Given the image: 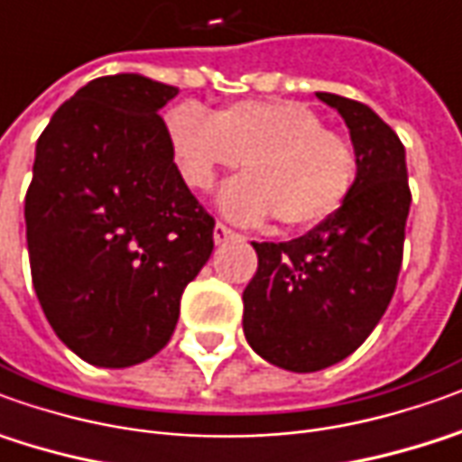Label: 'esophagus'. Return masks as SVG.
I'll return each mask as SVG.
<instances>
[{
  "mask_svg": "<svg viewBox=\"0 0 462 462\" xmlns=\"http://www.w3.org/2000/svg\"><path fill=\"white\" fill-rule=\"evenodd\" d=\"M234 238H238L234 228H228L226 224H216V228H213V241L216 244H226V241H234Z\"/></svg>",
  "mask_w": 462,
  "mask_h": 462,
  "instance_id": "34e87169",
  "label": "esophagus"
}]
</instances>
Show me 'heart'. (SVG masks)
<instances>
[{
	"mask_svg": "<svg viewBox=\"0 0 462 462\" xmlns=\"http://www.w3.org/2000/svg\"><path fill=\"white\" fill-rule=\"evenodd\" d=\"M168 135L193 189L208 190L218 171L244 161L246 178L221 193V206L246 224L269 213L282 228L322 224L357 183L355 143L324 128L322 116L297 100H251L213 116L183 105L168 116Z\"/></svg>",
	"mask_w": 462,
	"mask_h": 462,
	"instance_id": "1",
	"label": "heart"
}]
</instances>
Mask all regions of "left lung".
I'll return each mask as SVG.
<instances>
[{"instance_id":"obj_1","label":"left lung","mask_w":462,"mask_h":462,"mask_svg":"<svg viewBox=\"0 0 462 462\" xmlns=\"http://www.w3.org/2000/svg\"><path fill=\"white\" fill-rule=\"evenodd\" d=\"M345 117L359 173L339 211L291 241H254L259 269L244 289V334L291 372L349 357L383 319L402 266L410 213L405 145L367 105L317 92Z\"/></svg>"}]
</instances>
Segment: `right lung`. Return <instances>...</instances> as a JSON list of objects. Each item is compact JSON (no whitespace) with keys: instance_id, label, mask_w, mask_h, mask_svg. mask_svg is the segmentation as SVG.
<instances>
[{"instance_id":"1","label":"right lung","mask_w":462,"mask_h":462,"mask_svg":"<svg viewBox=\"0 0 462 462\" xmlns=\"http://www.w3.org/2000/svg\"><path fill=\"white\" fill-rule=\"evenodd\" d=\"M178 88L107 75L57 107L24 199L32 284L78 357L130 367L173 337L213 251V216L173 163L158 110Z\"/></svg>"}]
</instances>
